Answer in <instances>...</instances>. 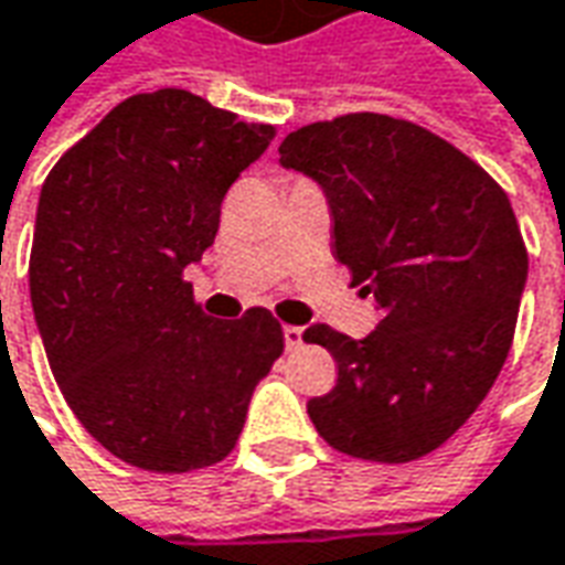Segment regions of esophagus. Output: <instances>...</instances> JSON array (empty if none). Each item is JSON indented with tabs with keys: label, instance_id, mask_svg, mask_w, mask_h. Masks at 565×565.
<instances>
[{
	"label": "esophagus",
	"instance_id": "esophagus-1",
	"mask_svg": "<svg viewBox=\"0 0 565 565\" xmlns=\"http://www.w3.org/2000/svg\"><path fill=\"white\" fill-rule=\"evenodd\" d=\"M284 345H287V349H299V345H302V327L287 323V327H284Z\"/></svg>",
	"mask_w": 565,
	"mask_h": 565
}]
</instances>
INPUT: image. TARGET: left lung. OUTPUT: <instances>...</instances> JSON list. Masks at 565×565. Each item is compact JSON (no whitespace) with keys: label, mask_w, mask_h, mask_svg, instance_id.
<instances>
[{"label":"left lung","mask_w":565,"mask_h":565,"mask_svg":"<svg viewBox=\"0 0 565 565\" xmlns=\"http://www.w3.org/2000/svg\"><path fill=\"white\" fill-rule=\"evenodd\" d=\"M278 152L323 189L333 256L382 315L364 339L302 333L339 366L311 422L354 459H422L471 419L511 351L530 271L511 201L456 146L379 113L306 125Z\"/></svg>","instance_id":"obj_1"}]
</instances>
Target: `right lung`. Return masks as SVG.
I'll use <instances>...</instances> for the list:
<instances>
[{
    "instance_id": "right-lung-1",
    "label": "right lung",
    "mask_w": 565,
    "mask_h": 565,
    "mask_svg": "<svg viewBox=\"0 0 565 565\" xmlns=\"http://www.w3.org/2000/svg\"><path fill=\"white\" fill-rule=\"evenodd\" d=\"M275 140L199 94H134L49 173L30 299L51 373L85 431L143 471L226 459L281 358L266 309L214 321L183 271L214 244L228 186Z\"/></svg>"
}]
</instances>
